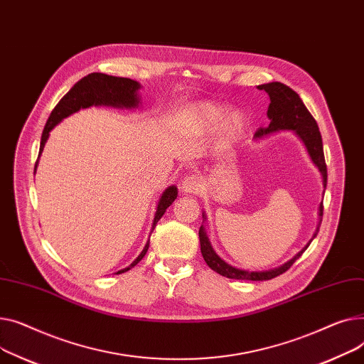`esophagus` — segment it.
Instances as JSON below:
<instances>
[{"instance_id": "obj_1", "label": "esophagus", "mask_w": 364, "mask_h": 364, "mask_svg": "<svg viewBox=\"0 0 364 364\" xmlns=\"http://www.w3.org/2000/svg\"><path fill=\"white\" fill-rule=\"evenodd\" d=\"M201 186H203V182L196 175L186 176L181 183V189L182 192H185V194H197V192H200Z\"/></svg>"}]
</instances>
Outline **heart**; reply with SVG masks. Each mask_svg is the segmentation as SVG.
<instances>
[{"label": "heart", "instance_id": "1", "mask_svg": "<svg viewBox=\"0 0 364 364\" xmlns=\"http://www.w3.org/2000/svg\"><path fill=\"white\" fill-rule=\"evenodd\" d=\"M189 126L194 134L205 135L218 127L222 142L237 139L245 127V117L240 112H229L225 114L222 105L211 102H198L189 110Z\"/></svg>", "mask_w": 364, "mask_h": 364}]
</instances>
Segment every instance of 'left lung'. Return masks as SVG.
<instances>
[{"instance_id": "1", "label": "left lung", "mask_w": 364, "mask_h": 364, "mask_svg": "<svg viewBox=\"0 0 364 364\" xmlns=\"http://www.w3.org/2000/svg\"><path fill=\"white\" fill-rule=\"evenodd\" d=\"M259 90H264L269 97H270V104L267 109V117L270 120L267 127H260V129L255 132V138H262L274 132L279 131H294L298 136L301 138V141L304 142L307 151L313 160V163L317 166V168L322 173V181H323V186L326 188V182H328V170H326V163H325V154H323V144H322V135H320L318 126L314 120V117L310 114V112L307 110V107L304 105L303 100L300 98L295 91H292L287 85L281 83V82H270V83H263L257 87ZM322 216H323V205L320 204L318 207V223L316 228V232L313 235V238L307 242V245L298 252L296 255L287 262L285 264L276 267V269H270V270H264V272H248V270H242V269H237L230 264H228L226 262H223L219 255L213 250L204 226L201 225L198 237H200V244H201V254L205 260V263L208 264L210 269H213L215 272H218L222 276L229 277V279H240V281H269L273 279V277L279 276L282 273H285L296 259L301 257V254L307 250V247L310 245V242L316 238V235L318 232L320 223H322ZM203 218L205 219L204 213Z\"/></svg>"}]
</instances>
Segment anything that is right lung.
<instances>
[{
    "instance_id": "1",
    "label": "right lung",
    "mask_w": 364,
    "mask_h": 364,
    "mask_svg": "<svg viewBox=\"0 0 364 364\" xmlns=\"http://www.w3.org/2000/svg\"><path fill=\"white\" fill-rule=\"evenodd\" d=\"M139 88L141 85L136 80L127 79V77L109 76L104 73H90L88 76L82 77L79 82L73 85L72 90L58 101V104L51 112L47 120V124L44 127V132H42V136H41L39 156L42 153V149H44V145L50 136V132L53 131V127L58 124L63 119H66L68 116L79 112L80 109H88L91 105H110V107H117V109H136L139 104V97H138ZM36 166H38V160L35 163V170H36ZM176 197H178L176 186H168L163 192L157 204V211L153 220L151 232L154 230L157 222L166 213V208L176 200ZM148 247H149V241H146L144 250L131 263V266H127L123 270H119L117 273L127 272L134 266H136L144 259V255L148 251Z\"/></svg>"
}]
</instances>
